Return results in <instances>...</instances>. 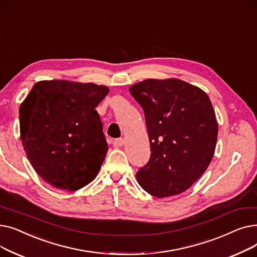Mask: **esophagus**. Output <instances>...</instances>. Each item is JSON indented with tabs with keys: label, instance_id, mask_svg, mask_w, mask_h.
Returning a JSON list of instances; mask_svg holds the SVG:
<instances>
[{
	"label": "esophagus",
	"instance_id": "1",
	"mask_svg": "<svg viewBox=\"0 0 257 257\" xmlns=\"http://www.w3.org/2000/svg\"><path fill=\"white\" fill-rule=\"evenodd\" d=\"M124 143H125L124 139H116V140L113 141V146L114 147H121L124 145Z\"/></svg>",
	"mask_w": 257,
	"mask_h": 257
}]
</instances>
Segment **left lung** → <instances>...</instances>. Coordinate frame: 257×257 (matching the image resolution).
Instances as JSON below:
<instances>
[{
  "mask_svg": "<svg viewBox=\"0 0 257 257\" xmlns=\"http://www.w3.org/2000/svg\"><path fill=\"white\" fill-rule=\"evenodd\" d=\"M145 112L151 157L137 174L150 195L167 198L190 188L208 168L218 121L205 91L180 79H147L130 86Z\"/></svg>",
  "mask_w": 257,
  "mask_h": 257,
  "instance_id": "obj_1",
  "label": "left lung"
}]
</instances>
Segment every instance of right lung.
Masks as SVG:
<instances>
[{
	"mask_svg": "<svg viewBox=\"0 0 257 257\" xmlns=\"http://www.w3.org/2000/svg\"><path fill=\"white\" fill-rule=\"evenodd\" d=\"M109 88L44 80L20 106V132L31 166L53 187L75 192L98 175L108 151L94 109Z\"/></svg>",
	"mask_w": 257,
	"mask_h": 257,
	"instance_id": "1",
	"label": "right lung"
}]
</instances>
